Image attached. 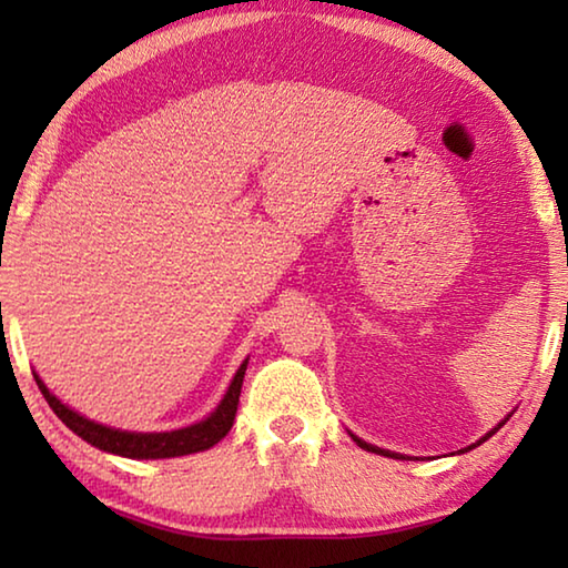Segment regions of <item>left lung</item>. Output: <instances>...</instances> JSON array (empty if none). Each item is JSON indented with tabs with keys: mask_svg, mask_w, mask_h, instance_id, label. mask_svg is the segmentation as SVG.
Wrapping results in <instances>:
<instances>
[{
	"mask_svg": "<svg viewBox=\"0 0 568 568\" xmlns=\"http://www.w3.org/2000/svg\"><path fill=\"white\" fill-rule=\"evenodd\" d=\"M501 426H504V423H498V428H501ZM498 428H494V430H491V434H486L484 438H480V440H478V444H484V440H486V438H491V436L496 434V430H498ZM353 440H355V444H358L361 448H365V450H373V454H381V456H390V458H406V456L390 454V450H383V448H378V446H371V444H365V440H361V438H355V436H353ZM478 444H476V446H478Z\"/></svg>",
	"mask_w": 568,
	"mask_h": 568,
	"instance_id": "8db88e82",
	"label": "left lung"
}]
</instances>
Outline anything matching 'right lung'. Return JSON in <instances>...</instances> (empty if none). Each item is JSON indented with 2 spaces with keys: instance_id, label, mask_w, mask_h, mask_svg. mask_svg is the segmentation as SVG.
<instances>
[{
  "instance_id": "right-lung-1",
  "label": "right lung",
  "mask_w": 568,
  "mask_h": 568,
  "mask_svg": "<svg viewBox=\"0 0 568 568\" xmlns=\"http://www.w3.org/2000/svg\"><path fill=\"white\" fill-rule=\"evenodd\" d=\"M245 368H247V361L240 365V371L235 373V378L230 383L225 398L220 400L215 413H210L205 420L195 423V426L170 430V434H128V430L108 428L102 426V423H94L90 418L80 416V413L70 410L64 403L57 400L52 393L47 390L44 383L37 378V373H34V381L37 386H40L44 400L50 403V408L57 413V418H60L67 428L74 430L77 436L92 444L94 448L108 450V454H118L124 458H175V456L197 454V450L215 446L220 438L227 436V430L233 428V420L237 413Z\"/></svg>"
}]
</instances>
